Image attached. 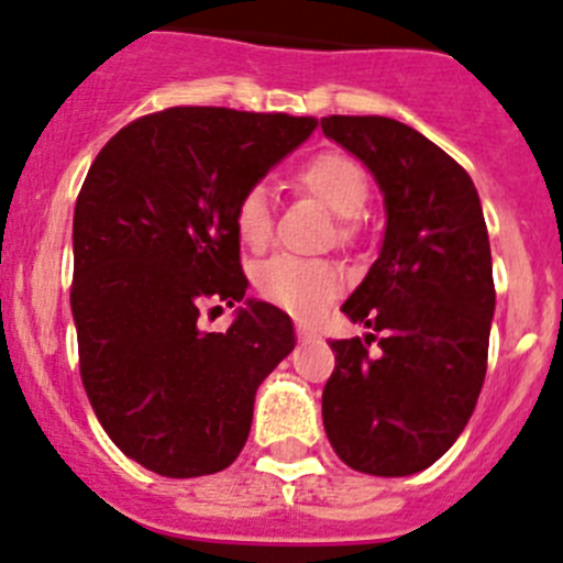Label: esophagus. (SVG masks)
<instances>
[{
  "label": "esophagus",
  "instance_id": "obj_1",
  "mask_svg": "<svg viewBox=\"0 0 563 563\" xmlns=\"http://www.w3.org/2000/svg\"><path fill=\"white\" fill-rule=\"evenodd\" d=\"M296 332H298V340H316L318 338V332L309 327V323H298Z\"/></svg>",
  "mask_w": 563,
  "mask_h": 563
}]
</instances>
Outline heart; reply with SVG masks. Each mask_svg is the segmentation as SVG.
<instances>
[{"mask_svg":"<svg viewBox=\"0 0 563 563\" xmlns=\"http://www.w3.org/2000/svg\"><path fill=\"white\" fill-rule=\"evenodd\" d=\"M296 187L327 206L340 218V236L352 234V218L368 203V178L354 158L343 153H321L309 158L296 173ZM236 236L251 251H262L273 236V214L265 189H247L234 209ZM256 290L290 316H318L340 290L343 273L323 260H298V256H273L256 271Z\"/></svg>","mask_w":563,"mask_h":563,"instance_id":"heart-1","label":"heart"}]
</instances>
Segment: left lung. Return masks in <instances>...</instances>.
Instances as JSON below:
<instances>
[{
  "mask_svg": "<svg viewBox=\"0 0 563 563\" xmlns=\"http://www.w3.org/2000/svg\"><path fill=\"white\" fill-rule=\"evenodd\" d=\"M323 136L365 164L385 200L379 256L345 316L374 334L332 340L323 427L340 461L376 477L432 466L472 419L488 363L494 273L466 169L388 117H323Z\"/></svg>",
  "mask_w": 563,
  "mask_h": 563,
  "instance_id": "obj_1",
  "label": "left lung"
}]
</instances>
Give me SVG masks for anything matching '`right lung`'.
Masks as SVG:
<instances>
[{
    "instance_id": "right-lung-1",
    "label": "right lung",
    "mask_w": 563,
    "mask_h": 563,
    "mask_svg": "<svg viewBox=\"0 0 563 563\" xmlns=\"http://www.w3.org/2000/svg\"><path fill=\"white\" fill-rule=\"evenodd\" d=\"M316 117L167 108L122 128L77 195L71 318L102 430L162 477L229 468L256 388L296 349L287 312L245 298L234 209ZM238 308L206 333V306Z\"/></svg>"
}]
</instances>
